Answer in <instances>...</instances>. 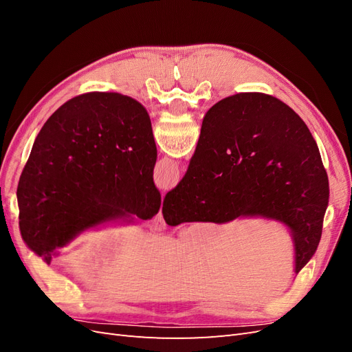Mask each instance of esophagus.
I'll use <instances>...</instances> for the list:
<instances>
[{
  "label": "esophagus",
  "instance_id": "1",
  "mask_svg": "<svg viewBox=\"0 0 352 352\" xmlns=\"http://www.w3.org/2000/svg\"><path fill=\"white\" fill-rule=\"evenodd\" d=\"M166 221H164V219H163V214H162V211L158 212V214L151 220V229L154 230V232H163V230H166Z\"/></svg>",
  "mask_w": 352,
  "mask_h": 352
}]
</instances>
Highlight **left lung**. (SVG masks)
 <instances>
[{
  "instance_id": "1",
  "label": "left lung",
  "mask_w": 352,
  "mask_h": 352,
  "mask_svg": "<svg viewBox=\"0 0 352 352\" xmlns=\"http://www.w3.org/2000/svg\"><path fill=\"white\" fill-rule=\"evenodd\" d=\"M155 160L142 104L117 92L69 100L42 126L19 180L23 241L50 263L85 230L153 219L162 206Z\"/></svg>"
}]
</instances>
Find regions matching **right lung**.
Listing matches in <instances>:
<instances>
[{"mask_svg": "<svg viewBox=\"0 0 352 352\" xmlns=\"http://www.w3.org/2000/svg\"><path fill=\"white\" fill-rule=\"evenodd\" d=\"M329 180L307 124L280 100L243 92L207 111L184 179L167 192L168 226L264 217L291 230L295 273L322 238Z\"/></svg>", "mask_w": 352, "mask_h": 352, "instance_id": "right-lung-1", "label": "right lung"}]
</instances>
